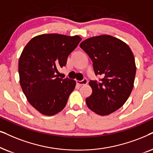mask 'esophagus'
<instances>
[{"label":"esophagus","mask_w":153,"mask_h":153,"mask_svg":"<svg viewBox=\"0 0 153 153\" xmlns=\"http://www.w3.org/2000/svg\"><path fill=\"white\" fill-rule=\"evenodd\" d=\"M87 79H83L82 80H76V83L79 85H85L87 84Z\"/></svg>","instance_id":"34e87169"}]
</instances>
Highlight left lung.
<instances>
[{
	"label": "left lung",
	"mask_w": 153,
	"mask_h": 153,
	"mask_svg": "<svg viewBox=\"0 0 153 153\" xmlns=\"http://www.w3.org/2000/svg\"><path fill=\"white\" fill-rule=\"evenodd\" d=\"M80 47L92 61L95 75L103 77L99 82L89 81L92 93L86 99L87 107L99 115H109L125 104L133 89V53L125 42L109 35L88 38Z\"/></svg>",
	"instance_id": "8db88e82"
}]
</instances>
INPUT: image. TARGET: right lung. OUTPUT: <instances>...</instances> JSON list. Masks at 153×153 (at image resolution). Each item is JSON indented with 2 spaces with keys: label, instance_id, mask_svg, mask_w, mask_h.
Wrapping results in <instances>:
<instances>
[{
  "label": "right lung",
  "instance_id": "right-lung-1",
  "mask_svg": "<svg viewBox=\"0 0 153 153\" xmlns=\"http://www.w3.org/2000/svg\"><path fill=\"white\" fill-rule=\"evenodd\" d=\"M82 38L78 36L42 34L33 38L19 60V82L26 99L45 115H54L66 106L75 81L58 78V68L66 64L69 54Z\"/></svg>",
  "mask_w": 153,
  "mask_h": 153
}]
</instances>
